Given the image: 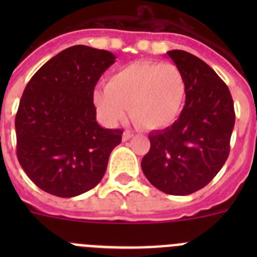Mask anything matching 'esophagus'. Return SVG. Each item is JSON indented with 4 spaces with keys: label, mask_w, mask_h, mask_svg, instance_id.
Masks as SVG:
<instances>
[{
    "label": "esophagus",
    "mask_w": 257,
    "mask_h": 257,
    "mask_svg": "<svg viewBox=\"0 0 257 257\" xmlns=\"http://www.w3.org/2000/svg\"><path fill=\"white\" fill-rule=\"evenodd\" d=\"M133 136V133H130V131H124L123 135H122V140H123V142H127V140H130Z\"/></svg>",
    "instance_id": "34e87169"
}]
</instances>
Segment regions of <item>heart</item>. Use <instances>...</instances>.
<instances>
[{
    "instance_id": "b5f03b06",
    "label": "heart",
    "mask_w": 257,
    "mask_h": 257,
    "mask_svg": "<svg viewBox=\"0 0 257 257\" xmlns=\"http://www.w3.org/2000/svg\"><path fill=\"white\" fill-rule=\"evenodd\" d=\"M187 95V82L180 68L172 63L136 61L109 77L106 87L94 91L97 112L109 124L126 117L142 128L163 130L180 115Z\"/></svg>"
}]
</instances>
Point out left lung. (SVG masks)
Returning <instances> with one entry per match:
<instances>
[{"mask_svg": "<svg viewBox=\"0 0 257 257\" xmlns=\"http://www.w3.org/2000/svg\"><path fill=\"white\" fill-rule=\"evenodd\" d=\"M167 55L185 77V105L171 126L149 134L142 169L161 192L187 196L206 187L228 160L234 104L228 86L205 61L183 50Z\"/></svg>", "mask_w": 257, "mask_h": 257, "instance_id": "1", "label": "left lung"}]
</instances>
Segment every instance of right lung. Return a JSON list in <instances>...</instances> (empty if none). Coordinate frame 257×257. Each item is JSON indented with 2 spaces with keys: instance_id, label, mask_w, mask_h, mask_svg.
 I'll use <instances>...</instances> for the list:
<instances>
[{
  "instance_id": "right-lung-1",
  "label": "right lung",
  "mask_w": 257,
  "mask_h": 257,
  "mask_svg": "<svg viewBox=\"0 0 257 257\" xmlns=\"http://www.w3.org/2000/svg\"><path fill=\"white\" fill-rule=\"evenodd\" d=\"M106 50L76 45L32 77L15 117L17 156L33 183L70 198L100 183L123 131L96 122L94 88L114 63Z\"/></svg>"
}]
</instances>
